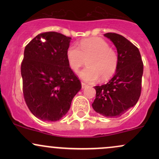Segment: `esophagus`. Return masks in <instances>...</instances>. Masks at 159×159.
I'll use <instances>...</instances> for the list:
<instances>
[{"label": "esophagus", "mask_w": 159, "mask_h": 159, "mask_svg": "<svg viewBox=\"0 0 159 159\" xmlns=\"http://www.w3.org/2000/svg\"><path fill=\"white\" fill-rule=\"evenodd\" d=\"M87 84L86 83H84V82H81V87H82V89H84L85 87H87Z\"/></svg>", "instance_id": "1"}]
</instances>
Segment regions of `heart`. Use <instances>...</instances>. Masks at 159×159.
<instances>
[{"mask_svg": "<svg viewBox=\"0 0 159 159\" xmlns=\"http://www.w3.org/2000/svg\"><path fill=\"white\" fill-rule=\"evenodd\" d=\"M66 59L70 68L77 72L85 63L87 66L79 72V76L88 82L100 78L106 81L115 74L119 64V54L105 39L92 37L81 40L78 44L71 45L66 50Z\"/></svg>", "mask_w": 159, "mask_h": 159, "instance_id": "1", "label": "heart"}]
</instances>
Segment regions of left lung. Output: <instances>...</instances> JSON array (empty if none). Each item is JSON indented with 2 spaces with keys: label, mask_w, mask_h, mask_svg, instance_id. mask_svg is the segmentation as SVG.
I'll return each mask as SVG.
<instances>
[{
  "label": "left lung",
  "mask_w": 159,
  "mask_h": 159,
  "mask_svg": "<svg viewBox=\"0 0 159 159\" xmlns=\"http://www.w3.org/2000/svg\"><path fill=\"white\" fill-rule=\"evenodd\" d=\"M119 54L116 72L107 84L96 86L94 111L105 117L116 118L136 105L141 93L143 63L138 48L126 38L107 33Z\"/></svg>",
  "instance_id": "8db88e82"
}]
</instances>
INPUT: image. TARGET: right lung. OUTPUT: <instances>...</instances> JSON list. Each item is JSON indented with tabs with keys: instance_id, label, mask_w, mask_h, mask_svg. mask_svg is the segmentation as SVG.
I'll use <instances>...</instances> for the list:
<instances>
[{
	"instance_id": "1",
	"label": "right lung",
	"mask_w": 159,
	"mask_h": 159,
	"mask_svg": "<svg viewBox=\"0 0 159 159\" xmlns=\"http://www.w3.org/2000/svg\"><path fill=\"white\" fill-rule=\"evenodd\" d=\"M71 39L60 33L45 32L25 48L21 65L24 98L30 112L44 121L63 117L81 88L66 59Z\"/></svg>"
}]
</instances>
